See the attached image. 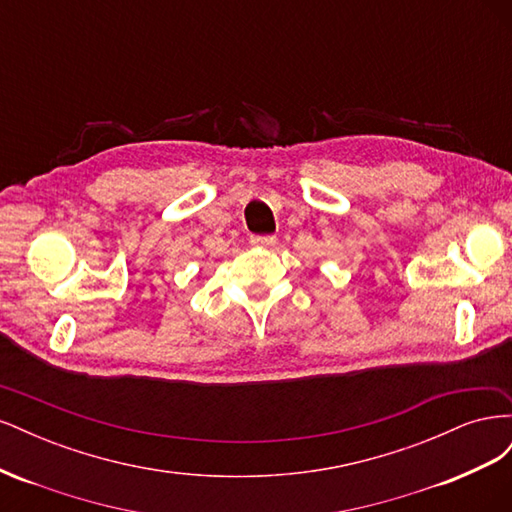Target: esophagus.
<instances>
[{
	"label": "esophagus",
	"mask_w": 512,
	"mask_h": 512,
	"mask_svg": "<svg viewBox=\"0 0 512 512\" xmlns=\"http://www.w3.org/2000/svg\"><path fill=\"white\" fill-rule=\"evenodd\" d=\"M250 243L260 245V247H275L277 237H273V235H252Z\"/></svg>",
	"instance_id": "1"
}]
</instances>
